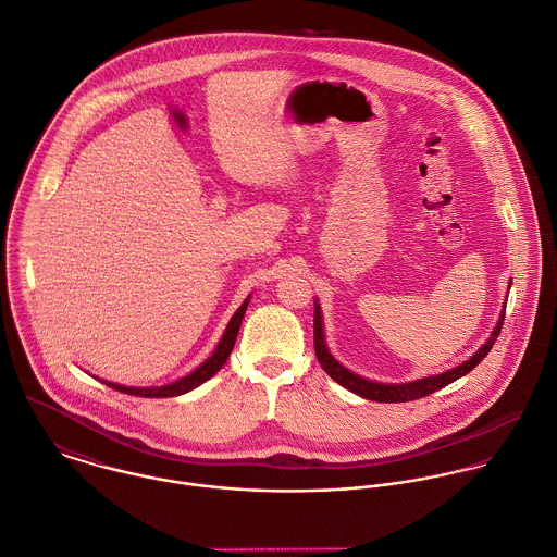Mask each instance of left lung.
Wrapping results in <instances>:
<instances>
[{
    "mask_svg": "<svg viewBox=\"0 0 557 557\" xmlns=\"http://www.w3.org/2000/svg\"><path fill=\"white\" fill-rule=\"evenodd\" d=\"M512 284V280H510ZM510 290V286H508ZM506 310V306H504ZM504 310L499 314V321L495 325V330L491 332V335L486 337V342L467 359L462 361L460 366L456 368H449L442 374H431V376H424V379H416V381H407V383H379V381H370V379H363L355 372H350L346 366H342L330 346L325 344V323H323V312H321V304L319 299L314 301V350H317V359L321 363V368L334 379L335 383H339L344 389L366 398V400H374V403H409V400H418V398H424L433 392H440L445 385L454 383L456 379L465 376L467 372H471L486 355L488 350L493 348L497 335L502 332V325H504Z\"/></svg>",
    "mask_w": 557,
    "mask_h": 557,
    "instance_id": "8db88e82",
    "label": "left lung"
}]
</instances>
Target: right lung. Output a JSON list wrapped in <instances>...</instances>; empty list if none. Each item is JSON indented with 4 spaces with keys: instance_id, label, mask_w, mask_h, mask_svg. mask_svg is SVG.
Here are the masks:
<instances>
[{
    "instance_id": "right-lung-1",
    "label": "right lung",
    "mask_w": 557,
    "mask_h": 557,
    "mask_svg": "<svg viewBox=\"0 0 557 557\" xmlns=\"http://www.w3.org/2000/svg\"><path fill=\"white\" fill-rule=\"evenodd\" d=\"M249 299L251 295L240 304V308L232 314L225 332H223L222 339L218 344V348L213 350V355L209 359H205L194 372H189L187 376L178 379V381H172L168 385H157V387H128V385H120V383H112V381H101L106 385H110L112 389H117L122 394H128V396H139V398H174V396H183L196 387H200L202 383H207L213 374H218L222 370L225 359L230 357L232 348H234V342H236V335L240 330V323H243V317H245V310L249 306ZM97 379V376H95Z\"/></svg>"
}]
</instances>
